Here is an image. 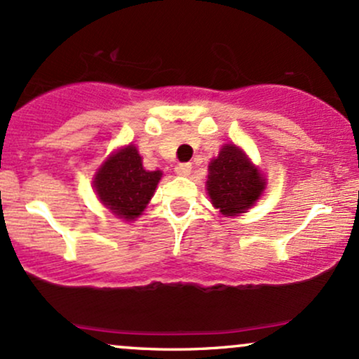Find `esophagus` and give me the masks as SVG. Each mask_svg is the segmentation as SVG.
<instances>
[{
  "label": "esophagus",
  "mask_w": 359,
  "mask_h": 359,
  "mask_svg": "<svg viewBox=\"0 0 359 359\" xmlns=\"http://www.w3.org/2000/svg\"><path fill=\"white\" fill-rule=\"evenodd\" d=\"M191 172H192V163H180V165L175 167V174L180 177L191 175Z\"/></svg>",
  "instance_id": "esophagus-1"
}]
</instances>
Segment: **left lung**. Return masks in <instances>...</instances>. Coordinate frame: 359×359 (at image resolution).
I'll return each mask as SVG.
<instances>
[{"mask_svg": "<svg viewBox=\"0 0 359 359\" xmlns=\"http://www.w3.org/2000/svg\"><path fill=\"white\" fill-rule=\"evenodd\" d=\"M205 187L222 216H240L262 197L266 182L240 147L228 143L209 163Z\"/></svg>", "mask_w": 359, "mask_h": 359, "instance_id": "obj_1", "label": "left lung"}]
</instances>
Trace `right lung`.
<instances>
[{"label":"right lung","instance_id":"add662e5","mask_svg":"<svg viewBox=\"0 0 359 359\" xmlns=\"http://www.w3.org/2000/svg\"><path fill=\"white\" fill-rule=\"evenodd\" d=\"M160 179L162 172L145 170L137 147L128 145L106 158L93 185L101 203L114 216L133 221L145 211Z\"/></svg>","mask_w":359,"mask_h":359}]
</instances>
